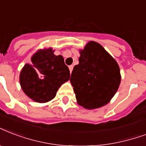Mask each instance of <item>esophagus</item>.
Masks as SVG:
<instances>
[{"instance_id":"obj_1","label":"esophagus","mask_w":146,"mask_h":146,"mask_svg":"<svg viewBox=\"0 0 146 146\" xmlns=\"http://www.w3.org/2000/svg\"><path fill=\"white\" fill-rule=\"evenodd\" d=\"M69 69H70V73L73 71V65H71L69 66Z\"/></svg>"}]
</instances>
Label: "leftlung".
Returning <instances> with one entry per match:
<instances>
[{
    "label": "left lung",
    "mask_w": 146,
    "mask_h": 146,
    "mask_svg": "<svg viewBox=\"0 0 146 146\" xmlns=\"http://www.w3.org/2000/svg\"><path fill=\"white\" fill-rule=\"evenodd\" d=\"M80 53L79 64L74 66L70 78L77 103L87 110L102 107L112 100L119 86V66L94 41H90Z\"/></svg>",
    "instance_id": "8db88e82"
}]
</instances>
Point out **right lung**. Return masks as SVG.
<instances>
[{
  "instance_id": "add662e5",
  "label": "right lung",
  "mask_w": 146,
  "mask_h": 146,
  "mask_svg": "<svg viewBox=\"0 0 146 146\" xmlns=\"http://www.w3.org/2000/svg\"><path fill=\"white\" fill-rule=\"evenodd\" d=\"M52 48L39 50L20 73V84L29 98L36 103L53 100L61 85L70 77L67 66L61 55L56 56Z\"/></svg>"
}]
</instances>
